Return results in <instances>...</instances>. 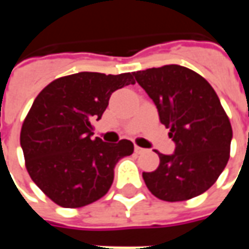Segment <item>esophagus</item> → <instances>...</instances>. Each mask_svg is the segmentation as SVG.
Here are the masks:
<instances>
[{
  "label": "esophagus",
  "mask_w": 249,
  "mask_h": 249,
  "mask_svg": "<svg viewBox=\"0 0 249 249\" xmlns=\"http://www.w3.org/2000/svg\"><path fill=\"white\" fill-rule=\"evenodd\" d=\"M135 152L137 153V155H140V153H144L145 149H142V148H140V146H135Z\"/></svg>",
  "instance_id": "34e87169"
}]
</instances>
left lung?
<instances>
[{
  "label": "left lung",
  "mask_w": 249,
  "mask_h": 249,
  "mask_svg": "<svg viewBox=\"0 0 249 249\" xmlns=\"http://www.w3.org/2000/svg\"><path fill=\"white\" fill-rule=\"evenodd\" d=\"M153 100L175 141L173 155L157 152L156 171L144 172L146 187L164 201H184L212 187L230 159L232 126L217 94L196 71L164 65L133 73Z\"/></svg>",
  "instance_id": "1"
}]
</instances>
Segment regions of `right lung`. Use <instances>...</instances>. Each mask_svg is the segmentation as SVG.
<instances>
[{
	"label": "right lung",
	"instance_id": "add662e5",
	"mask_svg": "<svg viewBox=\"0 0 249 249\" xmlns=\"http://www.w3.org/2000/svg\"><path fill=\"white\" fill-rule=\"evenodd\" d=\"M135 84L130 73L80 71L60 77L36 97L21 128L25 165L36 185L64 208H80L107 195L120 159L133 153L129 140H92L110 94Z\"/></svg>",
	"mask_w": 249,
	"mask_h": 249
}]
</instances>
